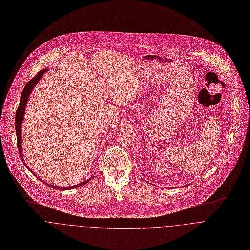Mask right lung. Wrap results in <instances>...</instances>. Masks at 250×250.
Wrapping results in <instances>:
<instances>
[{
	"label": "right lung",
	"mask_w": 250,
	"mask_h": 250,
	"mask_svg": "<svg viewBox=\"0 0 250 250\" xmlns=\"http://www.w3.org/2000/svg\"><path fill=\"white\" fill-rule=\"evenodd\" d=\"M47 70L44 69V70H42L39 71L31 80L25 85L22 93H21V97H20V103H19V106L17 108V111H16V114H15V130H16V135H17V146H18V150H19V155H20V158L22 161H24L23 159V156H22V145H21V125H22V122H23V116H24V111H25V107H26V102H27L28 100V97L31 93L32 89L34 88V86L37 84V82L41 80V78L42 77L43 73L46 72ZM28 168V167H27ZM29 169V168H28ZM32 172V171H31ZM35 175V174H34ZM91 179V178H90ZM90 179H87L86 181L84 182H81L79 183V185H76V186H73V187H65V188H59V187H54L52 185H46L47 187L49 188H57V189H61V190H67V189H73V188H76L78 187H81L83 185H86V183L88 181H90Z\"/></svg>",
	"instance_id": "right-lung-1"
}]
</instances>
